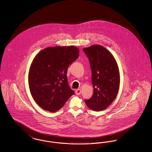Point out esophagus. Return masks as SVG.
<instances>
[{"label": "esophagus", "instance_id": "1", "mask_svg": "<svg viewBox=\"0 0 152 152\" xmlns=\"http://www.w3.org/2000/svg\"><path fill=\"white\" fill-rule=\"evenodd\" d=\"M81 91L80 89H77L75 91V93H76V94H77V95H80V94H81Z\"/></svg>", "mask_w": 152, "mask_h": 152}]
</instances>
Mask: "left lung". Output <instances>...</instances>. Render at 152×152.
<instances>
[{
  "label": "left lung",
  "instance_id": "left-lung-1",
  "mask_svg": "<svg viewBox=\"0 0 152 152\" xmlns=\"http://www.w3.org/2000/svg\"><path fill=\"white\" fill-rule=\"evenodd\" d=\"M83 50L89 59L94 87V94L85 102L89 108L101 111L112 103L118 94V67L113 55L101 45H92Z\"/></svg>",
  "mask_w": 152,
  "mask_h": 152
}]
</instances>
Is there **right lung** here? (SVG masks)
<instances>
[{
    "label": "right lung",
    "mask_w": 152,
    "mask_h": 152,
    "mask_svg": "<svg viewBox=\"0 0 152 152\" xmlns=\"http://www.w3.org/2000/svg\"><path fill=\"white\" fill-rule=\"evenodd\" d=\"M79 52L75 46L48 47L34 59L28 75L29 89L44 110L58 111L75 94L69 86L66 73L69 65L79 58Z\"/></svg>",
    "instance_id": "1"
}]
</instances>
